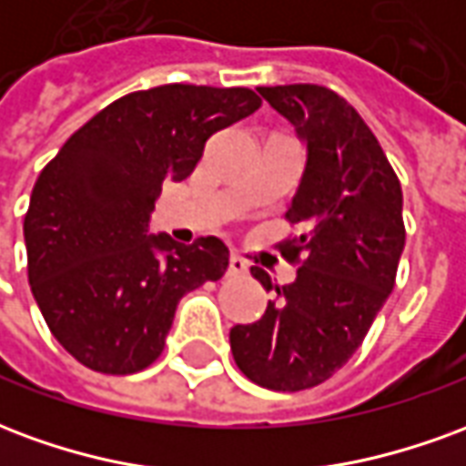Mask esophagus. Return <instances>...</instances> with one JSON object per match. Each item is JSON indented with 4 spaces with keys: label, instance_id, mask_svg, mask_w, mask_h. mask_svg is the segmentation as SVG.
I'll list each match as a JSON object with an SVG mask.
<instances>
[{
    "label": "esophagus",
    "instance_id": "1",
    "mask_svg": "<svg viewBox=\"0 0 466 466\" xmlns=\"http://www.w3.org/2000/svg\"><path fill=\"white\" fill-rule=\"evenodd\" d=\"M247 269H249V267H247V262H244L239 254H232V257H229V274H247Z\"/></svg>",
    "mask_w": 466,
    "mask_h": 466
}]
</instances>
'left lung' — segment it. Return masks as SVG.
<instances>
[{
	"label": "left lung",
	"instance_id": "8db88e82",
	"mask_svg": "<svg viewBox=\"0 0 466 466\" xmlns=\"http://www.w3.org/2000/svg\"><path fill=\"white\" fill-rule=\"evenodd\" d=\"M259 95L307 142L302 182L287 222L302 234L279 242L297 264L292 284H274L279 299L262 319L237 324L229 344L247 380L274 391L317 387L347 364L394 289L404 249L401 184L357 109L319 85L259 86Z\"/></svg>",
	"mask_w": 466,
	"mask_h": 466
}]
</instances>
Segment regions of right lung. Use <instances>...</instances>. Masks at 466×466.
Wrapping results in <instances>:
<instances>
[{
	"label": "right lung",
	"mask_w": 466,
	"mask_h": 466,
	"mask_svg": "<svg viewBox=\"0 0 466 466\" xmlns=\"http://www.w3.org/2000/svg\"><path fill=\"white\" fill-rule=\"evenodd\" d=\"M259 106L247 86L132 92L42 169L25 214L26 272L46 327L76 361L102 374L147 370L184 294L222 279V239L147 234L149 214L167 179L194 172L212 134Z\"/></svg>",
	"instance_id": "add662e5"
}]
</instances>
